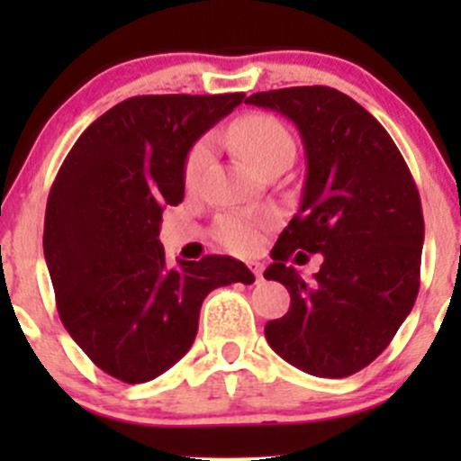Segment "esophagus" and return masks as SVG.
Returning a JSON list of instances; mask_svg holds the SVG:
<instances>
[{
    "instance_id": "1",
    "label": "esophagus",
    "mask_w": 461,
    "mask_h": 461,
    "mask_svg": "<svg viewBox=\"0 0 461 461\" xmlns=\"http://www.w3.org/2000/svg\"><path fill=\"white\" fill-rule=\"evenodd\" d=\"M249 269H252L254 276H257V283H258L260 278H263V265H260V263H249Z\"/></svg>"
}]
</instances>
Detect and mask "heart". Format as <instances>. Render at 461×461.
Here are the masks:
<instances>
[{
  "mask_svg": "<svg viewBox=\"0 0 461 461\" xmlns=\"http://www.w3.org/2000/svg\"><path fill=\"white\" fill-rule=\"evenodd\" d=\"M230 142L234 144L239 156L257 171L269 160L294 156V140H292L285 124L267 113H248L236 120L230 129ZM209 156H212V147L207 140L194 144L187 160H185L183 171L187 187H194L198 183L204 167H207ZM265 227H267V222L263 218L249 216V213L227 216L218 225V239L234 252L248 254L258 248Z\"/></svg>",
  "mask_w": 461,
  "mask_h": 461,
  "instance_id": "obj_1",
  "label": "heart"
}]
</instances>
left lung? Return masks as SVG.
Instances as JSON below:
<instances>
[{
  "label": "left lung",
  "instance_id": "8db88e82",
  "mask_svg": "<svg viewBox=\"0 0 461 461\" xmlns=\"http://www.w3.org/2000/svg\"><path fill=\"white\" fill-rule=\"evenodd\" d=\"M245 102L290 118L305 149L301 209L263 274L287 287L290 310L265 325V339L308 375L359 373L388 348L420 292L424 216L411 169L388 131L337 88H276ZM294 249L324 254L312 284L285 265Z\"/></svg>",
  "mask_w": 461,
  "mask_h": 461
}]
</instances>
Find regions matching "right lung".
Segmentation results:
<instances>
[{
    "label": "right lung",
    "mask_w": 461,
    "mask_h": 461,
    "mask_svg": "<svg viewBox=\"0 0 461 461\" xmlns=\"http://www.w3.org/2000/svg\"><path fill=\"white\" fill-rule=\"evenodd\" d=\"M243 97H129L77 138L50 187L44 258L59 319L124 384L156 379L187 355L209 292L254 283L230 257L167 267L158 239L167 204L183 203L187 153Z\"/></svg>",
    "instance_id": "obj_1"
}]
</instances>
